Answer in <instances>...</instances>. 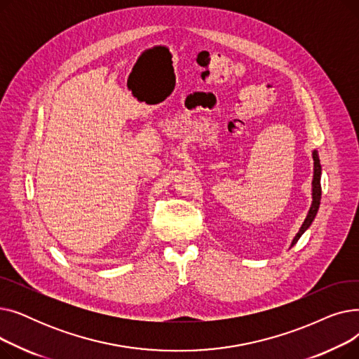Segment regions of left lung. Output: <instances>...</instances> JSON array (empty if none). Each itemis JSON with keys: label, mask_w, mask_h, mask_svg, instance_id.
<instances>
[{"label": "left lung", "mask_w": 359, "mask_h": 359, "mask_svg": "<svg viewBox=\"0 0 359 359\" xmlns=\"http://www.w3.org/2000/svg\"><path fill=\"white\" fill-rule=\"evenodd\" d=\"M313 160H314V173H313V202H311V206L309 210V214L303 222V225H301L299 231L297 233V236L294 237L292 243H291V248L294 246V244L299 240V237L304 234V231L310 227L313 219L316 218L317 215V211H318V206H320V199H322V184H320V176H322V165H320V158H318V154L317 151L314 149L313 151Z\"/></svg>", "instance_id": "1"}]
</instances>
